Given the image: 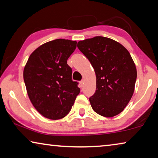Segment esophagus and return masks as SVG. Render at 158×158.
<instances>
[{
  "label": "esophagus",
  "instance_id": "esophagus-1",
  "mask_svg": "<svg viewBox=\"0 0 158 158\" xmlns=\"http://www.w3.org/2000/svg\"><path fill=\"white\" fill-rule=\"evenodd\" d=\"M79 84H80V85H81V87L84 86V80H81V81L79 82Z\"/></svg>",
  "mask_w": 158,
  "mask_h": 158
}]
</instances>
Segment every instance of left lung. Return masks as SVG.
Instances as JSON below:
<instances>
[{
  "instance_id": "obj_1",
  "label": "left lung",
  "mask_w": 158,
  "mask_h": 158,
  "mask_svg": "<svg viewBox=\"0 0 158 158\" xmlns=\"http://www.w3.org/2000/svg\"><path fill=\"white\" fill-rule=\"evenodd\" d=\"M77 47L95 73L96 90L89 98L93 109L105 117L119 114L131 100L137 79L129 52L118 42L102 36L79 41Z\"/></svg>"
}]
</instances>
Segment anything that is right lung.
<instances>
[{
  "instance_id": "1",
  "label": "right lung",
  "mask_w": 158,
  "mask_h": 158,
  "mask_svg": "<svg viewBox=\"0 0 158 158\" xmlns=\"http://www.w3.org/2000/svg\"><path fill=\"white\" fill-rule=\"evenodd\" d=\"M76 47V41L54 40L37 48L26 64L23 80L29 99L47 118L65 117L79 94L78 82L72 80V68L67 64Z\"/></svg>"
}]
</instances>
